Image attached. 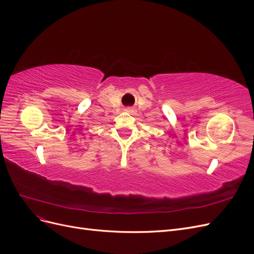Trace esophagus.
<instances>
[{"label":"esophagus","instance_id":"1","mask_svg":"<svg viewBox=\"0 0 254 254\" xmlns=\"http://www.w3.org/2000/svg\"><path fill=\"white\" fill-rule=\"evenodd\" d=\"M126 112H128V113H130V114H133L135 111H134V109H131V108H127V109H126Z\"/></svg>","mask_w":254,"mask_h":254}]
</instances>
